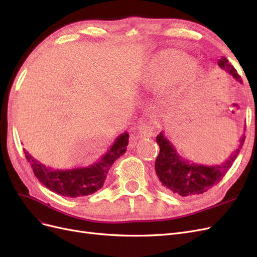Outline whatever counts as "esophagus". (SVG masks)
<instances>
[{"label": "esophagus", "mask_w": 257, "mask_h": 257, "mask_svg": "<svg viewBox=\"0 0 257 257\" xmlns=\"http://www.w3.org/2000/svg\"><path fill=\"white\" fill-rule=\"evenodd\" d=\"M138 134L144 138L152 137L155 134V126L152 121H147L138 126Z\"/></svg>", "instance_id": "obj_1"}]
</instances>
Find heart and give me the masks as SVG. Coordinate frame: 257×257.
I'll return each instance as SVG.
<instances>
[{"instance_id": "obj_1", "label": "heart", "mask_w": 257, "mask_h": 257, "mask_svg": "<svg viewBox=\"0 0 257 257\" xmlns=\"http://www.w3.org/2000/svg\"><path fill=\"white\" fill-rule=\"evenodd\" d=\"M142 78L152 88L165 87L182 79V87L188 89L203 80L204 73L188 54L176 49H164L148 60Z\"/></svg>"}]
</instances>
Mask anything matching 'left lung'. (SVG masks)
Masks as SVG:
<instances>
[{"mask_svg":"<svg viewBox=\"0 0 257 257\" xmlns=\"http://www.w3.org/2000/svg\"><path fill=\"white\" fill-rule=\"evenodd\" d=\"M217 65L238 82H242L237 71L226 58L222 57L217 61ZM244 135L239 139V145L234 152L230 153L227 160L215 165H199L189 162L179 155L174 145L165 137L164 132L157 136V143L160 147V153L155 161V173L162 189L169 193L181 196H191L203 194L212 188L227 173L232 163L238 157L240 149L244 143Z\"/></svg>","mask_w":257,"mask_h":257,"instance_id":"1","label":"left lung"}]
</instances>
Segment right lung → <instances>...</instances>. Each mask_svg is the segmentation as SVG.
<instances>
[{
  "label": "right lung",
  "mask_w": 257,
  "mask_h": 257,
  "mask_svg": "<svg viewBox=\"0 0 257 257\" xmlns=\"http://www.w3.org/2000/svg\"><path fill=\"white\" fill-rule=\"evenodd\" d=\"M128 137L127 132H124L116 137L109 149L94 164L73 169L46 167L28 151H23L34 175L46 188L65 197H81L91 195L102 188L111 165L126 152Z\"/></svg>",
  "instance_id": "1"
}]
</instances>
